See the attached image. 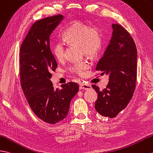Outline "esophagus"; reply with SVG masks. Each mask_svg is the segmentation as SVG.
Returning <instances> with one entry per match:
<instances>
[{"instance_id": "esophagus-1", "label": "esophagus", "mask_w": 153, "mask_h": 153, "mask_svg": "<svg viewBox=\"0 0 153 153\" xmlns=\"http://www.w3.org/2000/svg\"><path fill=\"white\" fill-rule=\"evenodd\" d=\"M91 88L92 87L91 85H87V84H84V83H81L79 86L80 89H83V90H88V89H91Z\"/></svg>"}]
</instances>
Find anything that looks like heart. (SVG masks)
Here are the masks:
<instances>
[{
	"instance_id": "1",
	"label": "heart",
	"mask_w": 153,
	"mask_h": 153,
	"mask_svg": "<svg viewBox=\"0 0 153 153\" xmlns=\"http://www.w3.org/2000/svg\"><path fill=\"white\" fill-rule=\"evenodd\" d=\"M64 39L70 44L79 45L83 54L91 58H94L100 53L102 44L103 36L100 28L97 26H90L81 21H76L67 28L63 34ZM52 52L55 57L62 60L65 56V44L58 41L53 45ZM89 68V62L87 60L74 63L70 67V72L79 76H83Z\"/></svg>"
}]
</instances>
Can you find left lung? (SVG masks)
Returning <instances> with one entry per match:
<instances>
[{"label": "left lung", "instance_id": "left-lung-1", "mask_svg": "<svg viewBox=\"0 0 153 153\" xmlns=\"http://www.w3.org/2000/svg\"><path fill=\"white\" fill-rule=\"evenodd\" d=\"M112 37L96 70L109 76L105 88L92 87L98 93L95 109L114 118L125 109L133 97L137 79V49L133 38L120 25L112 24Z\"/></svg>", "mask_w": 153, "mask_h": 153}]
</instances>
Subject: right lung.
<instances>
[{
    "label": "right lung",
    "mask_w": 153,
    "mask_h": 153,
    "mask_svg": "<svg viewBox=\"0 0 153 153\" xmlns=\"http://www.w3.org/2000/svg\"><path fill=\"white\" fill-rule=\"evenodd\" d=\"M63 19L56 15L36 21L20 48V79L27 100L34 114L54 125L66 118L73 97L79 91L76 83L69 82L54 89L51 78L57 63L49 45L52 32Z\"/></svg>",
    "instance_id": "1"
}]
</instances>
